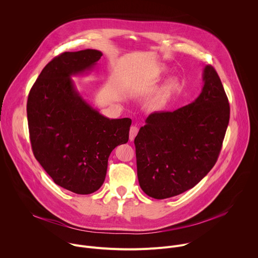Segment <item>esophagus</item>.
Wrapping results in <instances>:
<instances>
[{
  "label": "esophagus",
  "mask_w": 258,
  "mask_h": 258,
  "mask_svg": "<svg viewBox=\"0 0 258 258\" xmlns=\"http://www.w3.org/2000/svg\"><path fill=\"white\" fill-rule=\"evenodd\" d=\"M139 132V128L137 126H132L131 130H130V140L131 141H134L135 140V137L137 136Z\"/></svg>",
  "instance_id": "34e87169"
}]
</instances>
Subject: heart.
<instances>
[{
    "label": "heart",
    "instance_id": "obj_1",
    "mask_svg": "<svg viewBox=\"0 0 258 258\" xmlns=\"http://www.w3.org/2000/svg\"><path fill=\"white\" fill-rule=\"evenodd\" d=\"M166 72L165 69H160L158 72L159 75H164ZM178 83L174 79H170L166 81L160 88H158L152 96L147 101V107L152 111H159V110L164 109L168 103L171 101L173 96L178 91Z\"/></svg>",
    "mask_w": 258,
    "mask_h": 258
}]
</instances>
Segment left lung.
<instances>
[{
    "label": "left lung",
    "instance_id": "8db88e82",
    "mask_svg": "<svg viewBox=\"0 0 258 258\" xmlns=\"http://www.w3.org/2000/svg\"><path fill=\"white\" fill-rule=\"evenodd\" d=\"M198 98L174 111L151 113L135 139L141 189L154 199L186 192L214 166L230 120L225 89L211 65Z\"/></svg>",
    "mask_w": 258,
    "mask_h": 258
}]
</instances>
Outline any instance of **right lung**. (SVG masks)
<instances>
[{
  "mask_svg": "<svg viewBox=\"0 0 258 258\" xmlns=\"http://www.w3.org/2000/svg\"><path fill=\"white\" fill-rule=\"evenodd\" d=\"M102 52H65L42 70L27 99L31 148L56 185L88 195L105 180L108 158L128 141L130 118L110 119L93 108L71 77L92 70Z\"/></svg>",
  "mask_w": 258,
  "mask_h": 258,
  "instance_id": "obj_1",
  "label": "right lung"
}]
</instances>
